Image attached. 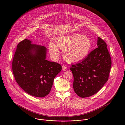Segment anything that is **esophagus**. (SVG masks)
Returning a JSON list of instances; mask_svg holds the SVG:
<instances>
[{
	"mask_svg": "<svg viewBox=\"0 0 125 125\" xmlns=\"http://www.w3.org/2000/svg\"><path fill=\"white\" fill-rule=\"evenodd\" d=\"M67 69V67H66L65 65H63L62 66V70L63 71H66Z\"/></svg>",
	"mask_w": 125,
	"mask_h": 125,
	"instance_id": "obj_1",
	"label": "esophagus"
}]
</instances>
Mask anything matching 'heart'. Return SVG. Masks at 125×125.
I'll use <instances>...</instances> for the list:
<instances>
[{
    "label": "heart",
    "mask_w": 125,
    "mask_h": 125,
    "mask_svg": "<svg viewBox=\"0 0 125 125\" xmlns=\"http://www.w3.org/2000/svg\"><path fill=\"white\" fill-rule=\"evenodd\" d=\"M56 45L49 44L50 53L54 58L59 55L58 47L62 50L63 58L69 62H77L86 59L92 49V42L88 36L77 34L58 36L55 39Z\"/></svg>",
    "instance_id": "1"
}]
</instances>
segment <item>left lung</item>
I'll return each instance as SVG.
<instances>
[{
  "label": "left lung",
  "instance_id": "1",
  "mask_svg": "<svg viewBox=\"0 0 125 125\" xmlns=\"http://www.w3.org/2000/svg\"><path fill=\"white\" fill-rule=\"evenodd\" d=\"M97 45L98 48L86 59L70 67L73 76L74 91L81 98L96 93L108 79L112 62L107 45L100 37Z\"/></svg>",
  "mask_w": 125,
  "mask_h": 125
}]
</instances>
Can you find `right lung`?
Wrapping results in <instances>:
<instances>
[{"label":"right lung","mask_w":125,"mask_h":125,"mask_svg":"<svg viewBox=\"0 0 125 125\" xmlns=\"http://www.w3.org/2000/svg\"><path fill=\"white\" fill-rule=\"evenodd\" d=\"M47 49L25 39L20 42L12 61V71L20 87L37 97L47 96L52 89L55 77L62 70L57 62L46 60Z\"/></svg>","instance_id":"add662e5"}]
</instances>
